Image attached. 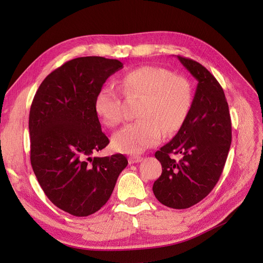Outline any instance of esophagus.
I'll return each mask as SVG.
<instances>
[{
  "instance_id": "obj_1",
  "label": "esophagus",
  "mask_w": 263,
  "mask_h": 263,
  "mask_svg": "<svg viewBox=\"0 0 263 263\" xmlns=\"http://www.w3.org/2000/svg\"><path fill=\"white\" fill-rule=\"evenodd\" d=\"M142 160H143V158L140 156H132V157H129L128 161H129V164H134V163H139Z\"/></svg>"
}]
</instances>
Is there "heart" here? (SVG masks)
Returning a JSON list of instances; mask_svg holds the SVG:
<instances>
[{
  "label": "heart",
  "mask_w": 263,
  "mask_h": 263,
  "mask_svg": "<svg viewBox=\"0 0 263 263\" xmlns=\"http://www.w3.org/2000/svg\"><path fill=\"white\" fill-rule=\"evenodd\" d=\"M125 97L143 98L138 117L114 134L115 150L140 153L158 144L163 134H175L184 124L192 104V89L182 76L158 66H142L126 73L121 79ZM95 111L108 127L120 125L125 117L121 95L110 85L103 86L95 98Z\"/></svg>",
  "instance_id": "b5f03b06"
}]
</instances>
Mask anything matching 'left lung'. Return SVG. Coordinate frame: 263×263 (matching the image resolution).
<instances>
[{"label": "left lung", "mask_w": 263, "mask_h": 263, "mask_svg": "<svg viewBox=\"0 0 263 263\" xmlns=\"http://www.w3.org/2000/svg\"><path fill=\"white\" fill-rule=\"evenodd\" d=\"M177 59L198 84L182 127L156 152L162 174L152 190L162 204L187 209L201 201L218 183L231 147L232 123L219 81L200 63ZM175 154L180 160L171 158Z\"/></svg>", "instance_id": "8db88e82"}]
</instances>
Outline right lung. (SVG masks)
I'll list each match as a JSON object with an SVG mask.
<instances>
[{
	"mask_svg": "<svg viewBox=\"0 0 263 263\" xmlns=\"http://www.w3.org/2000/svg\"><path fill=\"white\" fill-rule=\"evenodd\" d=\"M121 68L119 60L77 58L45 77L34 95L29 113L31 166L50 201L71 215L100 210L128 164L121 153L92 157L110 142L95 111V98Z\"/></svg>",
	"mask_w": 263,
	"mask_h": 263,
	"instance_id": "1",
	"label": "right lung"
}]
</instances>
